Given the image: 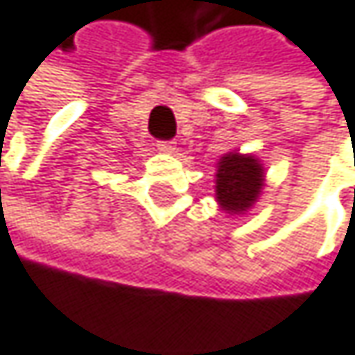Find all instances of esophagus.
Masks as SVG:
<instances>
[{
    "label": "esophagus",
    "mask_w": 355,
    "mask_h": 355,
    "mask_svg": "<svg viewBox=\"0 0 355 355\" xmlns=\"http://www.w3.org/2000/svg\"><path fill=\"white\" fill-rule=\"evenodd\" d=\"M155 145H157V149H159V151H164V153L174 151V141H157Z\"/></svg>",
    "instance_id": "34e87169"
}]
</instances>
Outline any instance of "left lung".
<instances>
[{
    "label": "left lung",
    "mask_w": 355,
    "mask_h": 355,
    "mask_svg": "<svg viewBox=\"0 0 355 355\" xmlns=\"http://www.w3.org/2000/svg\"><path fill=\"white\" fill-rule=\"evenodd\" d=\"M216 172V198L227 212L248 210L262 189V166L254 155L227 153L218 162Z\"/></svg>",
    "instance_id": "8db88e82"
}]
</instances>
